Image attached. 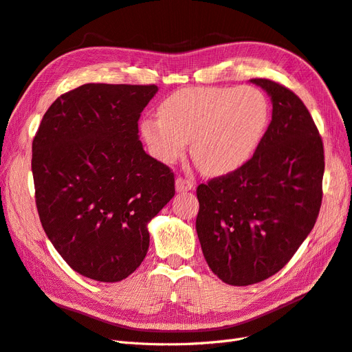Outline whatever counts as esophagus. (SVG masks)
<instances>
[{"label":"esophagus","mask_w":352,"mask_h":352,"mask_svg":"<svg viewBox=\"0 0 352 352\" xmlns=\"http://www.w3.org/2000/svg\"><path fill=\"white\" fill-rule=\"evenodd\" d=\"M194 188H195V185H194L192 180L180 177V176L176 179V190H177V192H188V190L194 189Z\"/></svg>","instance_id":"34e87169"}]
</instances>
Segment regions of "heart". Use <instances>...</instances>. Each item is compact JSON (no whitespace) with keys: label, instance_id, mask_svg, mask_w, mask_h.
I'll return each instance as SVG.
<instances>
[{"label":"heart","instance_id":"heart-1","mask_svg":"<svg viewBox=\"0 0 352 352\" xmlns=\"http://www.w3.org/2000/svg\"><path fill=\"white\" fill-rule=\"evenodd\" d=\"M267 97L252 87L184 88L160 104L158 116L141 123L151 154L166 164L184 155L186 144L206 173H229L247 163L269 123Z\"/></svg>","mask_w":352,"mask_h":352}]
</instances>
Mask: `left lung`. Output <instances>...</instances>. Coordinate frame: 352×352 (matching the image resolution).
<instances>
[{"label": "left lung", "mask_w": 352, "mask_h": 352, "mask_svg": "<svg viewBox=\"0 0 352 352\" xmlns=\"http://www.w3.org/2000/svg\"><path fill=\"white\" fill-rule=\"evenodd\" d=\"M273 104L254 155L235 172L197 188V233L211 272L233 286L278 273L314 228L324 150L310 111L283 85L251 79Z\"/></svg>", "instance_id": "8db88e82"}]
</instances>
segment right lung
I'll return each instance as SVG.
<instances>
[{
  "mask_svg": "<svg viewBox=\"0 0 352 352\" xmlns=\"http://www.w3.org/2000/svg\"><path fill=\"white\" fill-rule=\"evenodd\" d=\"M155 85L87 83L63 94L32 142L39 220L70 267L120 282L144 261L148 223L175 195V175L144 151L138 120Z\"/></svg>",
  "mask_w": 352,
  "mask_h": 352,
  "instance_id": "add662e5",
  "label": "right lung"
}]
</instances>
